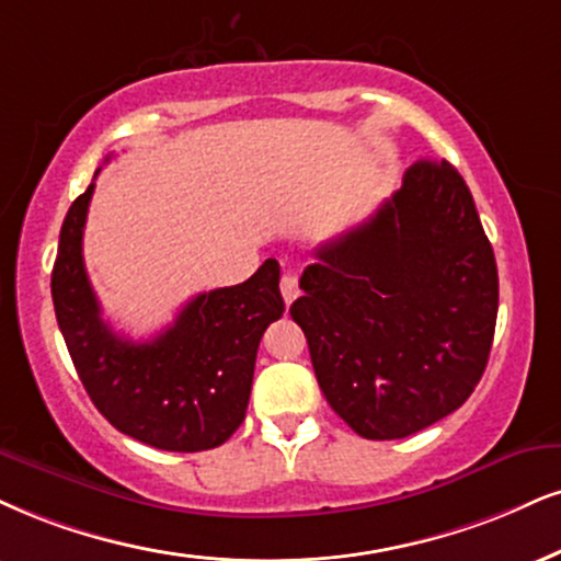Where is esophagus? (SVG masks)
Wrapping results in <instances>:
<instances>
[{
  "label": "esophagus",
  "instance_id": "obj_1",
  "mask_svg": "<svg viewBox=\"0 0 561 561\" xmlns=\"http://www.w3.org/2000/svg\"><path fill=\"white\" fill-rule=\"evenodd\" d=\"M280 294H283V301H286V307H291V304L299 299V280H296V275L291 273H283L280 278Z\"/></svg>",
  "mask_w": 561,
  "mask_h": 561
}]
</instances>
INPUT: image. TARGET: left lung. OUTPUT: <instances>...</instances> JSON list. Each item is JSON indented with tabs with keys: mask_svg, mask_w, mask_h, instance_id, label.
I'll use <instances>...</instances> for the list:
<instances>
[{
	"mask_svg": "<svg viewBox=\"0 0 561 561\" xmlns=\"http://www.w3.org/2000/svg\"><path fill=\"white\" fill-rule=\"evenodd\" d=\"M291 317L320 390L366 439H403L471 398L494 341L500 278L471 190L419 161L362 226L317 249Z\"/></svg>",
	"mask_w": 561,
	"mask_h": 561,
	"instance_id": "1",
	"label": "left lung"
}]
</instances>
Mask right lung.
Here are the masks:
<instances>
[{"mask_svg": "<svg viewBox=\"0 0 561 561\" xmlns=\"http://www.w3.org/2000/svg\"><path fill=\"white\" fill-rule=\"evenodd\" d=\"M93 190L67 210L51 270L54 312L82 387L108 424L145 445L169 453L224 445L244 421L262 333L286 309L278 262L195 296L163 333L135 343L103 322L82 262Z\"/></svg>", "mask_w": 561, "mask_h": 561, "instance_id": "1", "label": "right lung"}]
</instances>
